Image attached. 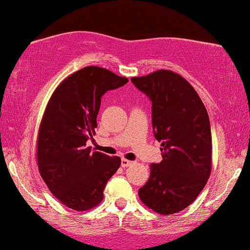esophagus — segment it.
Here are the masks:
<instances>
[{"label": "esophagus", "instance_id": "obj_1", "mask_svg": "<svg viewBox=\"0 0 250 250\" xmlns=\"http://www.w3.org/2000/svg\"><path fill=\"white\" fill-rule=\"evenodd\" d=\"M133 164H134V162L128 161V159H125V158H122V159H121V165H122V167H130V165H133Z\"/></svg>", "mask_w": 250, "mask_h": 250}]
</instances>
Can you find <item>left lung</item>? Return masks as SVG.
Masks as SVG:
<instances>
[{
	"instance_id": "1",
	"label": "left lung",
	"mask_w": 250,
	"mask_h": 250,
	"mask_svg": "<svg viewBox=\"0 0 250 250\" xmlns=\"http://www.w3.org/2000/svg\"><path fill=\"white\" fill-rule=\"evenodd\" d=\"M131 81L151 100L152 128L163 157L150 165L138 197L158 214H173L193 203L211 176L208 114L193 86L176 72L158 70Z\"/></svg>"
}]
</instances>
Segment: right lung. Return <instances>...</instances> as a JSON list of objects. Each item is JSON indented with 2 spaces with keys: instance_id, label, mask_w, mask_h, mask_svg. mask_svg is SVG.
<instances>
[{
  "instance_id": "obj_1",
  "label": "right lung",
  "mask_w": 250,
  "mask_h": 250,
  "mask_svg": "<svg viewBox=\"0 0 250 250\" xmlns=\"http://www.w3.org/2000/svg\"><path fill=\"white\" fill-rule=\"evenodd\" d=\"M128 83L107 68L86 66L59 83L45 108L37 136L36 158L51 193L74 211H88L104 199L108 179L121 165L86 148L95 135L101 96Z\"/></svg>"
}]
</instances>
